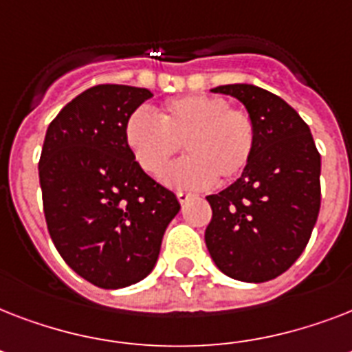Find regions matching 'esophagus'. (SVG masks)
<instances>
[{"label":"esophagus","mask_w":352,"mask_h":352,"mask_svg":"<svg viewBox=\"0 0 352 352\" xmlns=\"http://www.w3.org/2000/svg\"><path fill=\"white\" fill-rule=\"evenodd\" d=\"M190 197H192V193L190 192H184V190H179V192H177V199H179V203L181 204L188 203V199Z\"/></svg>","instance_id":"obj_1"}]
</instances>
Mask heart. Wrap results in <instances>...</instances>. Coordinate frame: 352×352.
I'll list each match as a JSON object with an SVG mask.
<instances>
[{
    "label": "heart",
    "instance_id": "heart-1",
    "mask_svg": "<svg viewBox=\"0 0 352 352\" xmlns=\"http://www.w3.org/2000/svg\"><path fill=\"white\" fill-rule=\"evenodd\" d=\"M124 140L137 164L153 177L166 170L182 144L188 157L166 173V182L201 188L214 179L232 181L248 168L256 126L248 113L228 107L221 96L188 95L168 100L155 117L142 109L133 113Z\"/></svg>",
    "mask_w": 352,
    "mask_h": 352
}]
</instances>
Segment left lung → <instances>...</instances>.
<instances>
[{
  "mask_svg": "<svg viewBox=\"0 0 352 352\" xmlns=\"http://www.w3.org/2000/svg\"><path fill=\"white\" fill-rule=\"evenodd\" d=\"M212 91L243 102L256 126V149L234 184L206 197L212 221L204 241L223 274L246 283L270 281L294 265L311 239L322 203V157L309 126L278 95L250 84Z\"/></svg>",
  "mask_w": 352,
  "mask_h": 352,
  "instance_id": "1",
  "label": "left lung"
}]
</instances>
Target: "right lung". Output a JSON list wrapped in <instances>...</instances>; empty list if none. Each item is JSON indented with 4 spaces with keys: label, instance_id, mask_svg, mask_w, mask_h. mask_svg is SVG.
I'll list each match as a JSON object with an SVG mask.
<instances>
[{
    "label": "right lung",
    "instance_id": "right-lung-1",
    "mask_svg": "<svg viewBox=\"0 0 352 352\" xmlns=\"http://www.w3.org/2000/svg\"><path fill=\"white\" fill-rule=\"evenodd\" d=\"M151 91L100 84L49 124L40 170L51 239L74 272L100 289L138 283L153 270L181 204L133 159L124 126Z\"/></svg>",
    "mask_w": 352,
    "mask_h": 352
}]
</instances>
